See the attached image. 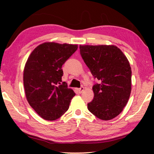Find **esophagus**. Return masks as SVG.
Wrapping results in <instances>:
<instances>
[{
    "label": "esophagus",
    "instance_id": "esophagus-1",
    "mask_svg": "<svg viewBox=\"0 0 154 154\" xmlns=\"http://www.w3.org/2000/svg\"><path fill=\"white\" fill-rule=\"evenodd\" d=\"M83 90H84V88H83V87H81L80 88H78V89H77V91H78V92H79V93H80V94L82 93Z\"/></svg>",
    "mask_w": 154,
    "mask_h": 154
}]
</instances>
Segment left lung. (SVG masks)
I'll list each match as a JSON object with an SVG mask.
<instances>
[{
    "mask_svg": "<svg viewBox=\"0 0 154 154\" xmlns=\"http://www.w3.org/2000/svg\"><path fill=\"white\" fill-rule=\"evenodd\" d=\"M83 61L100 83L93 85L94 96L88 109L98 118L109 120L123 111L131 92L129 62L115 45H79Z\"/></svg>",
    "mask_w": 154,
    "mask_h": 154,
    "instance_id": "obj_1",
    "label": "left lung"
}]
</instances>
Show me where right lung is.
<instances>
[{"label": "right lung", "mask_w": 154, "mask_h": 154, "mask_svg": "<svg viewBox=\"0 0 154 154\" xmlns=\"http://www.w3.org/2000/svg\"><path fill=\"white\" fill-rule=\"evenodd\" d=\"M77 45L48 42L41 44L28 57L24 70V86L29 105L45 120H55L69 107L75 93L62 82V66Z\"/></svg>", "instance_id": "add662e5"}]
</instances>
